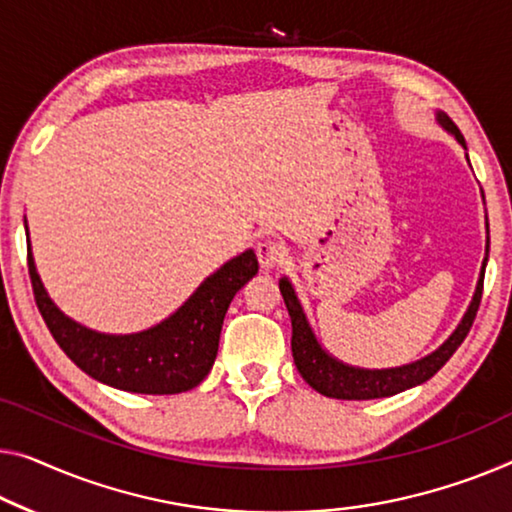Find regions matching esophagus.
Listing matches in <instances>:
<instances>
[{"instance_id":"1","label":"esophagus","mask_w":512,"mask_h":512,"mask_svg":"<svg viewBox=\"0 0 512 512\" xmlns=\"http://www.w3.org/2000/svg\"><path fill=\"white\" fill-rule=\"evenodd\" d=\"M285 257H287V250L280 241L266 239L262 243H257V259H259V264H262V269H266V271L276 269L278 264L285 262Z\"/></svg>"}]
</instances>
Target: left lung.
<instances>
[{"mask_svg": "<svg viewBox=\"0 0 512 512\" xmlns=\"http://www.w3.org/2000/svg\"><path fill=\"white\" fill-rule=\"evenodd\" d=\"M439 124L444 126L446 131H451L457 137V142L464 147V137L460 133V128L453 124L451 117L439 114ZM487 248H490V241H487ZM483 278H485V264H483V271H480L474 301H471L467 315L462 317V324L457 326L451 338H448L437 352L421 358V361L402 365V368H391V370L352 368V365L335 361L333 356L326 354L322 345L317 342L315 333L310 331L308 319L303 315V308L299 299H296L292 285H289L287 278H282L280 294L282 299H285L289 317H292V356H294L296 370L301 372L305 384H310L317 393L326 395V398H338V400L388 398V395L402 393L411 386L423 384V381L434 377L441 368H444L448 358L455 354V349L462 345L464 338H467L471 324H474L476 319L480 299H483Z\"/></svg>", "mask_w": 512, "mask_h": 512, "instance_id": "obj_1", "label": "left lung"}]
</instances>
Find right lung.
Wrapping results in <instances>:
<instances>
[{"label": "right lung", "mask_w": 512, "mask_h": 512, "mask_svg": "<svg viewBox=\"0 0 512 512\" xmlns=\"http://www.w3.org/2000/svg\"><path fill=\"white\" fill-rule=\"evenodd\" d=\"M29 280L45 326L82 372L121 391L172 395L195 388L218 354L220 329L234 294L257 273L253 250L220 266L163 324L135 335H105L75 324L59 312L38 278L27 246Z\"/></svg>", "instance_id": "1"}]
</instances>
